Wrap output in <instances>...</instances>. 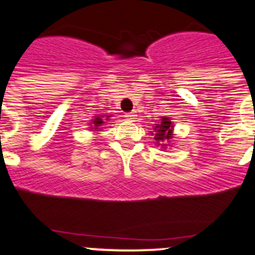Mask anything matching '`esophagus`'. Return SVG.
Here are the masks:
<instances>
[{"mask_svg": "<svg viewBox=\"0 0 255 255\" xmlns=\"http://www.w3.org/2000/svg\"><path fill=\"white\" fill-rule=\"evenodd\" d=\"M125 117H126V119H128V120L134 121L135 119H136V115H135L134 112H130V114H126V115H125Z\"/></svg>", "mask_w": 255, "mask_h": 255, "instance_id": "esophagus-1", "label": "esophagus"}]
</instances>
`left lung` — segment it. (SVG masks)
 <instances>
[{
  "mask_svg": "<svg viewBox=\"0 0 255 255\" xmlns=\"http://www.w3.org/2000/svg\"><path fill=\"white\" fill-rule=\"evenodd\" d=\"M173 123L170 117L162 116L159 119L158 124H154V128H153V131H150V134L154 136L155 145H159L162 148V150L166 149L167 147L171 145V141L173 139Z\"/></svg>",
  "mask_w": 255,
  "mask_h": 255,
  "instance_id": "left-lung-1",
  "label": "left lung"
}]
</instances>
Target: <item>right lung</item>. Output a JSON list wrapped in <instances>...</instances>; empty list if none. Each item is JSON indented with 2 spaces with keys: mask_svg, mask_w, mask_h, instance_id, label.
<instances>
[{
  "mask_svg": "<svg viewBox=\"0 0 255 255\" xmlns=\"http://www.w3.org/2000/svg\"><path fill=\"white\" fill-rule=\"evenodd\" d=\"M112 116H107V115H98V116H94L93 120H91V124H89V130L94 132L102 131V126L105 125L106 121H110Z\"/></svg>",
  "mask_w": 255,
  "mask_h": 255,
  "instance_id": "add662e5",
  "label": "right lung"
}]
</instances>
